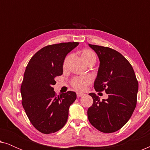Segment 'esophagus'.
Instances as JSON below:
<instances>
[{
	"mask_svg": "<svg viewBox=\"0 0 150 150\" xmlns=\"http://www.w3.org/2000/svg\"><path fill=\"white\" fill-rule=\"evenodd\" d=\"M84 95H85V94L83 93H76L77 97H81V96H84Z\"/></svg>",
	"mask_w": 150,
	"mask_h": 150,
	"instance_id": "obj_1",
	"label": "esophagus"
}]
</instances>
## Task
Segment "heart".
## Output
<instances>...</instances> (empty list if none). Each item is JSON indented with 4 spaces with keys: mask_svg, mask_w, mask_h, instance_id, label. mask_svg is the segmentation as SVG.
I'll list each match as a JSON object with an SVG mask.
<instances>
[{
    "mask_svg": "<svg viewBox=\"0 0 150 150\" xmlns=\"http://www.w3.org/2000/svg\"><path fill=\"white\" fill-rule=\"evenodd\" d=\"M80 54L83 60L86 64L89 65L90 63H95L96 61V56L94 54L93 51L89 49H83L80 51ZM71 55L69 54L65 57L64 61H63V67L65 68L67 65V63L70 59ZM91 83V78L90 76H83V77H76L74 78L71 81V85L75 89L79 91H84L87 85Z\"/></svg>",
    "mask_w": 150,
    "mask_h": 150,
    "instance_id": "obj_1",
    "label": "heart"
}]
</instances>
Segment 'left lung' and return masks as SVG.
I'll list each match as a JSON object with an SVG mask.
<instances>
[{
	"instance_id": "8db88e82",
	"label": "left lung",
	"mask_w": 150,
	"mask_h": 150,
	"mask_svg": "<svg viewBox=\"0 0 150 150\" xmlns=\"http://www.w3.org/2000/svg\"><path fill=\"white\" fill-rule=\"evenodd\" d=\"M89 46L100 60L94 88L96 91H105L108 98L100 101L96 93L89 94L93 104L88 108V119L100 132H116L128 122L135 109L138 81L132 65L121 53L108 47Z\"/></svg>"
}]
</instances>
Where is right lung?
<instances>
[{"label": "right lung", "instance_id": "obj_1", "mask_svg": "<svg viewBox=\"0 0 150 150\" xmlns=\"http://www.w3.org/2000/svg\"><path fill=\"white\" fill-rule=\"evenodd\" d=\"M79 42L48 45L38 51L30 59L24 71L20 92L22 104L30 122L38 131L50 134L66 124L69 108L76 99L69 91L57 96L53 85L63 74L65 57Z\"/></svg>", "mask_w": 150, "mask_h": 150}]
</instances>
